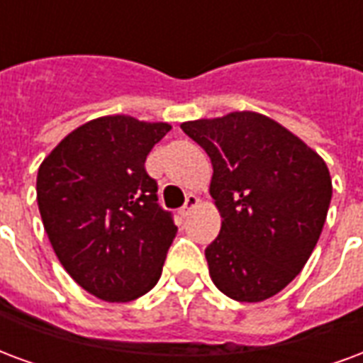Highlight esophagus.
<instances>
[{
	"label": "esophagus",
	"mask_w": 363,
	"mask_h": 363,
	"mask_svg": "<svg viewBox=\"0 0 363 363\" xmlns=\"http://www.w3.org/2000/svg\"><path fill=\"white\" fill-rule=\"evenodd\" d=\"M198 203H200V198H198V196H194V194H189V196H186V202H184V206H182L179 213H181L182 217L190 216V211H192V209H194Z\"/></svg>",
	"instance_id": "obj_1"
}]
</instances>
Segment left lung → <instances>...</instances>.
I'll return each instance as SVG.
<instances>
[{
	"label": "left lung",
	"instance_id": "8db88e82",
	"mask_svg": "<svg viewBox=\"0 0 363 363\" xmlns=\"http://www.w3.org/2000/svg\"><path fill=\"white\" fill-rule=\"evenodd\" d=\"M211 160L221 230L206 248L211 281L238 302L275 296L302 271L323 230L333 184L325 161L265 115L182 123Z\"/></svg>",
	"mask_w": 363,
	"mask_h": 363
}]
</instances>
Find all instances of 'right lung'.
I'll return each instance as SVG.
<instances>
[{"instance_id": "right-lung-1", "label": "right lung", "mask_w": 363, "mask_h": 363, "mask_svg": "<svg viewBox=\"0 0 363 363\" xmlns=\"http://www.w3.org/2000/svg\"><path fill=\"white\" fill-rule=\"evenodd\" d=\"M169 130L167 123L99 117L65 136L38 169L48 238L67 273L101 300H134L161 277L177 225L144 163Z\"/></svg>"}]
</instances>
